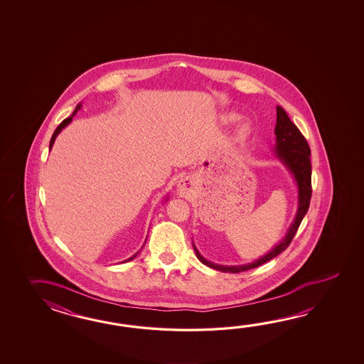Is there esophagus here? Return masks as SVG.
I'll use <instances>...</instances> for the list:
<instances>
[{"label": "esophagus", "mask_w": 364, "mask_h": 364, "mask_svg": "<svg viewBox=\"0 0 364 364\" xmlns=\"http://www.w3.org/2000/svg\"><path fill=\"white\" fill-rule=\"evenodd\" d=\"M193 182L191 177L186 176L179 179L178 183H177V190L182 196H188L193 193Z\"/></svg>", "instance_id": "34e87169"}]
</instances>
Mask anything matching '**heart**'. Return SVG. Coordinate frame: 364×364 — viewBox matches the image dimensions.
I'll return each mask as SVG.
<instances>
[{
    "label": "heart",
    "instance_id": "b5f03b06",
    "mask_svg": "<svg viewBox=\"0 0 364 364\" xmlns=\"http://www.w3.org/2000/svg\"><path fill=\"white\" fill-rule=\"evenodd\" d=\"M230 119H235V116H230ZM248 130H250V127H248L247 124H240V129H238V136L240 138L246 136L248 134Z\"/></svg>",
    "mask_w": 364,
    "mask_h": 364
}]
</instances>
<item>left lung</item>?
I'll return each instance as SVG.
<instances>
[{"instance_id": "left-lung-1", "label": "left lung", "mask_w": 364, "mask_h": 364, "mask_svg": "<svg viewBox=\"0 0 364 364\" xmlns=\"http://www.w3.org/2000/svg\"><path fill=\"white\" fill-rule=\"evenodd\" d=\"M276 134V144H274V154L281 163L287 166V171L293 176L296 188H298V209L294 217V221L290 225L287 235L284 240H279V245L272 248L268 254L262 256L252 263L243 264V265H220V264L208 262L205 257L201 256L198 248L193 245L196 257L201 263L209 268H213L216 271L229 272V273H240V272L248 271L256 268L262 264L267 263L273 257L279 255L282 251L287 250L290 242L294 238L295 232L298 230L299 225L302 223L303 217L306 216L309 210V200H311V149L309 147L307 140L304 139L302 132L295 126L287 112L281 107H277V121L274 127Z\"/></svg>"}]
</instances>
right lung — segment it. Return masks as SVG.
<instances>
[{"label": "right lung", "instance_id": "1", "mask_svg": "<svg viewBox=\"0 0 364 364\" xmlns=\"http://www.w3.org/2000/svg\"><path fill=\"white\" fill-rule=\"evenodd\" d=\"M80 107H82V105H80V104H77V108H75V110H74V113H73L71 116L68 117L66 119H63L61 124H58V127L55 129V132H53V135H52V139H50V143H49V149H52V147H53V143H55V138H57V135H58V134H60V132H61L62 130H63V129H65V127H66V126H68V124H69L70 122L73 121V117L77 114V112L79 110V109H80ZM138 254H139V252H136L135 255H132V257H129V259H127V260H124V262H130V260H132V259H134L135 256L138 255Z\"/></svg>", "mask_w": 364, "mask_h": 364}]
</instances>
